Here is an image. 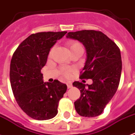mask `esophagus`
<instances>
[{
  "label": "esophagus",
  "mask_w": 135,
  "mask_h": 135,
  "mask_svg": "<svg viewBox=\"0 0 135 135\" xmlns=\"http://www.w3.org/2000/svg\"><path fill=\"white\" fill-rule=\"evenodd\" d=\"M66 85H67L68 89L71 88H72V87H73V85H72V83H71V82H70V81H69V82H66Z\"/></svg>",
  "instance_id": "esophagus-1"
}]
</instances>
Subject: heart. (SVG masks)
Returning <instances> with one entry per match:
<instances>
[{"label":"heart","mask_w":135,"mask_h":135,"mask_svg":"<svg viewBox=\"0 0 135 135\" xmlns=\"http://www.w3.org/2000/svg\"><path fill=\"white\" fill-rule=\"evenodd\" d=\"M68 45L71 51L74 50H76V49H83L82 45L80 44L78 41H70L69 43H68ZM53 49L51 50V52H52ZM66 75H69L68 72H66Z\"/></svg>","instance_id":"b5f03b06"}]
</instances>
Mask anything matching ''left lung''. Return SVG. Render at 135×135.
Here are the masks:
<instances>
[{"mask_svg": "<svg viewBox=\"0 0 135 135\" xmlns=\"http://www.w3.org/2000/svg\"><path fill=\"white\" fill-rule=\"evenodd\" d=\"M66 37L84 45L87 57L80 78L92 80L91 85L78 81L73 83L80 91V98L74 102L75 109L81 116H97L102 113L119 85L122 71L120 49L99 31L69 32Z\"/></svg>", "mask_w": 135, "mask_h": 135, "instance_id": "8db88e82", "label": "left lung"}]
</instances>
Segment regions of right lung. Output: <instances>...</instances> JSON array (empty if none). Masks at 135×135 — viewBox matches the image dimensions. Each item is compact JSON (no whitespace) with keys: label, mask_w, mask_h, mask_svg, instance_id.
Returning <instances> with one entry per match:
<instances>
[{"label":"right lung","mask_w":135,"mask_h":135,"mask_svg":"<svg viewBox=\"0 0 135 135\" xmlns=\"http://www.w3.org/2000/svg\"><path fill=\"white\" fill-rule=\"evenodd\" d=\"M66 33L31 34L12 55L9 68L12 90L20 108L33 119L45 120L55 117L59 100L67 90L66 85L58 80L43 82L41 72L50 48Z\"/></svg>","instance_id":"obj_1"}]
</instances>
